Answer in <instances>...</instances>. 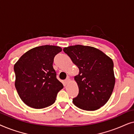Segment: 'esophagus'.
Masks as SVG:
<instances>
[{"instance_id":"obj_1","label":"esophagus","mask_w":134,"mask_h":134,"mask_svg":"<svg viewBox=\"0 0 134 134\" xmlns=\"http://www.w3.org/2000/svg\"><path fill=\"white\" fill-rule=\"evenodd\" d=\"M71 82V79H69V77H68V78L66 79L65 80V82H66V83H69V82Z\"/></svg>"}]
</instances>
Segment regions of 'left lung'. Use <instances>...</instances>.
<instances>
[{"label": "left lung", "instance_id": "8db88e82", "mask_svg": "<svg viewBox=\"0 0 134 134\" xmlns=\"http://www.w3.org/2000/svg\"><path fill=\"white\" fill-rule=\"evenodd\" d=\"M63 51L79 69L74 77L79 94L73 99V104L84 110L100 109L107 103L114 88L112 60L101 51L88 46H71Z\"/></svg>", "mask_w": 134, "mask_h": 134}]
</instances>
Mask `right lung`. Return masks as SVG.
<instances>
[{
  "mask_svg": "<svg viewBox=\"0 0 134 134\" xmlns=\"http://www.w3.org/2000/svg\"><path fill=\"white\" fill-rule=\"evenodd\" d=\"M59 46L45 45L34 47L21 57L14 65L15 87L21 100L29 107L43 109L55 101L63 85L53 68Z\"/></svg>",
  "mask_w": 134,
  "mask_h": 134,
  "instance_id": "obj_1",
  "label": "right lung"
}]
</instances>
